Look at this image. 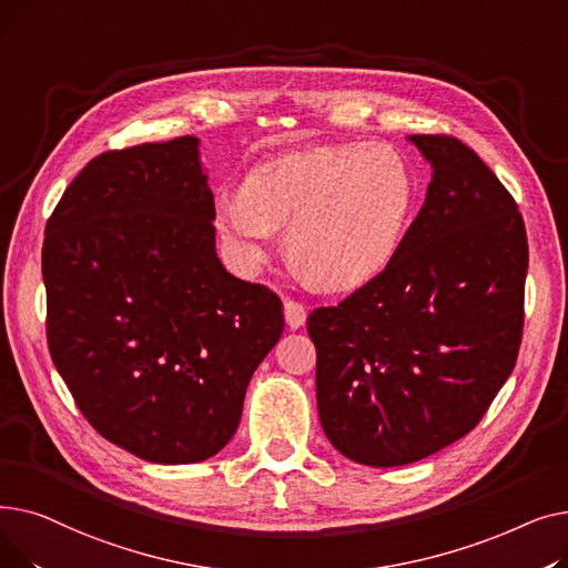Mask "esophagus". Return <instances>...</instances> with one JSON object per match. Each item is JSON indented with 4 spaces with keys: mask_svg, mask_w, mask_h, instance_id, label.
<instances>
[{
    "mask_svg": "<svg viewBox=\"0 0 568 568\" xmlns=\"http://www.w3.org/2000/svg\"><path fill=\"white\" fill-rule=\"evenodd\" d=\"M283 308H285V322H287L290 329H300V326H304V324H306V315H308V311H306V306H304V304L294 302V300H285Z\"/></svg>",
    "mask_w": 568,
    "mask_h": 568,
    "instance_id": "obj_1",
    "label": "esophagus"
}]
</instances>
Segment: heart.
Wrapping results in <instances>:
<instances>
[{"label": "heart", "mask_w": 568, "mask_h": 568, "mask_svg": "<svg viewBox=\"0 0 568 568\" xmlns=\"http://www.w3.org/2000/svg\"><path fill=\"white\" fill-rule=\"evenodd\" d=\"M414 179L389 144H338L257 163L239 195L216 204V227L246 264L266 255L274 230L287 253L326 292H347L382 274L400 246Z\"/></svg>", "instance_id": "1"}]
</instances>
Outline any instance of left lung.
Returning a JSON list of instances; mask_svg holds the SVG:
<instances>
[{"instance_id": "obj_1", "label": "left lung", "mask_w": 568, "mask_h": 568, "mask_svg": "<svg viewBox=\"0 0 568 568\" xmlns=\"http://www.w3.org/2000/svg\"><path fill=\"white\" fill-rule=\"evenodd\" d=\"M433 165L394 260L308 315L324 435L362 465L437 454L484 419L523 341L527 232L514 195L454 135H409Z\"/></svg>"}]
</instances>
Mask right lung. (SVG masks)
Masks as SVG:
<instances>
[{
    "label": "right lung",
    "instance_id": "right-lung-1",
    "mask_svg": "<svg viewBox=\"0 0 568 568\" xmlns=\"http://www.w3.org/2000/svg\"><path fill=\"white\" fill-rule=\"evenodd\" d=\"M214 214L182 135L99 154L45 225L52 364L92 428L149 463L219 454L285 326L276 292L221 264Z\"/></svg>",
    "mask_w": 568,
    "mask_h": 568
}]
</instances>
